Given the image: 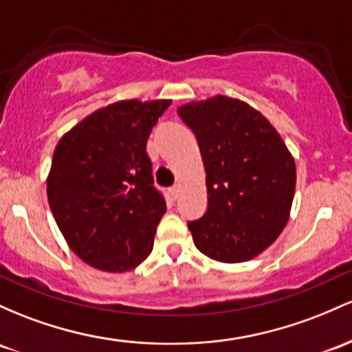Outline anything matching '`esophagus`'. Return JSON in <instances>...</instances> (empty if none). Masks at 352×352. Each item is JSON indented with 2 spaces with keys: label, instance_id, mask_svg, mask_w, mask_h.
<instances>
[{
  "label": "esophagus",
  "instance_id": "1",
  "mask_svg": "<svg viewBox=\"0 0 352 352\" xmlns=\"http://www.w3.org/2000/svg\"><path fill=\"white\" fill-rule=\"evenodd\" d=\"M170 197H172L173 200L179 199V185H173V187H170Z\"/></svg>",
  "mask_w": 352,
  "mask_h": 352
}]
</instances>
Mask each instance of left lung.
Segmentation results:
<instances>
[{
  "label": "left lung",
  "instance_id": "obj_1",
  "mask_svg": "<svg viewBox=\"0 0 352 352\" xmlns=\"http://www.w3.org/2000/svg\"><path fill=\"white\" fill-rule=\"evenodd\" d=\"M206 167V214L188 222L197 249L227 264L254 258L279 237L296 192V164L269 120L217 95L180 107Z\"/></svg>",
  "mask_w": 352,
  "mask_h": 352
}]
</instances>
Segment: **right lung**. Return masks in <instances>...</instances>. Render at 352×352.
Instances as JSON below:
<instances>
[{
  "label": "right lung",
  "mask_w": 352,
  "mask_h": 352,
  "mask_svg": "<svg viewBox=\"0 0 352 352\" xmlns=\"http://www.w3.org/2000/svg\"><path fill=\"white\" fill-rule=\"evenodd\" d=\"M170 103H111L58 142L48 204L69 249L91 267L126 272L152 252L167 204L153 185L145 146Z\"/></svg>",
  "instance_id": "obj_1"
}]
</instances>
